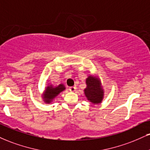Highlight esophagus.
I'll use <instances>...</instances> for the list:
<instances>
[{"label": "esophagus", "mask_w": 150, "mask_h": 150, "mask_svg": "<svg viewBox=\"0 0 150 150\" xmlns=\"http://www.w3.org/2000/svg\"><path fill=\"white\" fill-rule=\"evenodd\" d=\"M76 89L77 88L75 87V86H70V87H69V90L70 91H76Z\"/></svg>", "instance_id": "esophagus-1"}]
</instances>
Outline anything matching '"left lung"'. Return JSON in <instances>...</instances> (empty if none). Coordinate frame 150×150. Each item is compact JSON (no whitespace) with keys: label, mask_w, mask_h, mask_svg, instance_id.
<instances>
[{"label":"left lung","mask_w":150,"mask_h":150,"mask_svg":"<svg viewBox=\"0 0 150 150\" xmlns=\"http://www.w3.org/2000/svg\"><path fill=\"white\" fill-rule=\"evenodd\" d=\"M86 82L87 86L84 89V93L88 100L95 104L101 102L103 96V91L100 88L98 79L89 76L86 79Z\"/></svg>","instance_id":"left-lung-1"}]
</instances>
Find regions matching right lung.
<instances>
[{"label":"right lung","mask_w":150,"mask_h":150,"mask_svg":"<svg viewBox=\"0 0 150 150\" xmlns=\"http://www.w3.org/2000/svg\"><path fill=\"white\" fill-rule=\"evenodd\" d=\"M65 89V86L64 84H59V86H57V87L54 88L52 85H50L47 86L46 89L45 93L43 95L45 98V101L46 103H50L52 101V100L54 97L57 96L59 94V93L63 91Z\"/></svg>","instance_id":"1"}]
</instances>
